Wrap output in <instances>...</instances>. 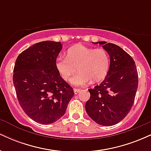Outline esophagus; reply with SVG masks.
Listing matches in <instances>:
<instances>
[{"label":"esophagus","instance_id":"esophagus-1","mask_svg":"<svg viewBox=\"0 0 151 151\" xmlns=\"http://www.w3.org/2000/svg\"><path fill=\"white\" fill-rule=\"evenodd\" d=\"M81 91L80 89H77V88H75V89H74V92L75 94H77V93H78L79 92V91Z\"/></svg>","mask_w":151,"mask_h":151}]
</instances>
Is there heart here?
<instances>
[{
    "instance_id": "heart-1",
    "label": "heart",
    "mask_w": 151,
    "mask_h": 151,
    "mask_svg": "<svg viewBox=\"0 0 151 151\" xmlns=\"http://www.w3.org/2000/svg\"><path fill=\"white\" fill-rule=\"evenodd\" d=\"M55 66L62 79L68 81L77 70L79 72L72 80L74 85H84L92 79L102 80L106 77L110 68V58L103 48L93 49L76 45L67 51V57H59Z\"/></svg>"
}]
</instances>
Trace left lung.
I'll return each mask as SVG.
<instances>
[{
    "label": "left lung",
    "instance_id": "8db88e82",
    "mask_svg": "<svg viewBox=\"0 0 151 151\" xmlns=\"http://www.w3.org/2000/svg\"><path fill=\"white\" fill-rule=\"evenodd\" d=\"M102 45L110 56V68L100 84L89 89L90 98L85 109L96 124L113 126L129 113L134 103L138 85V75L134 60L122 48L106 42Z\"/></svg>",
    "mask_w": 151,
    "mask_h": 151
}]
</instances>
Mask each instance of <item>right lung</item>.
I'll return each instance as SVG.
<instances>
[{"mask_svg": "<svg viewBox=\"0 0 151 151\" xmlns=\"http://www.w3.org/2000/svg\"><path fill=\"white\" fill-rule=\"evenodd\" d=\"M62 47L60 42L36 43L22 52L15 61L13 81L19 104L40 124L60 119L74 94L55 66Z\"/></svg>", "mask_w": 151, "mask_h": 151, "instance_id": "1", "label": "right lung"}]
</instances>
